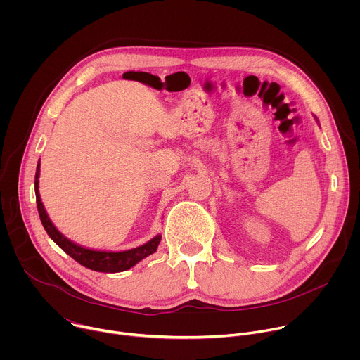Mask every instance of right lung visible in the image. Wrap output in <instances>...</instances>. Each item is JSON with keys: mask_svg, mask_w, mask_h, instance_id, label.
<instances>
[{"mask_svg": "<svg viewBox=\"0 0 360 360\" xmlns=\"http://www.w3.org/2000/svg\"><path fill=\"white\" fill-rule=\"evenodd\" d=\"M39 162L37 165V172H35V198H37V208L39 214V219L42 222L44 229L49 235V238L53 239L65 253H68L72 259H75L78 264L82 266L96 271V272H105V274H117V272H124L132 266H135L139 261H142L146 256L152 255L153 252H157V248L161 242V235L153 236L150 240L146 243L128 249V250H120V252H112V250H96V249H89L82 245H78L64 236L56 226L51 222L44 205L41 202L38 185H39Z\"/></svg>", "mask_w": 360, "mask_h": 360, "instance_id": "obj_1", "label": "right lung"}]
</instances>
